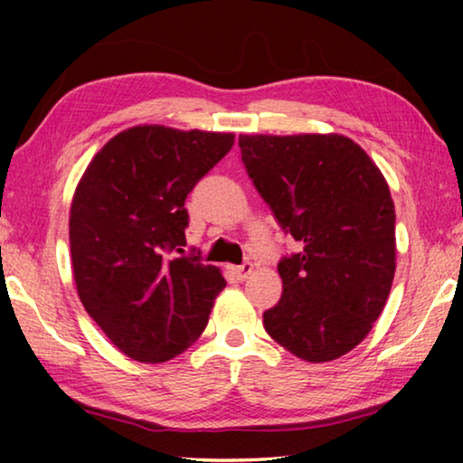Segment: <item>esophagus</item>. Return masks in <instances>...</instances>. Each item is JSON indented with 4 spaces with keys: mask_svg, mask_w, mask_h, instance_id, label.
Listing matches in <instances>:
<instances>
[{
    "mask_svg": "<svg viewBox=\"0 0 463 463\" xmlns=\"http://www.w3.org/2000/svg\"><path fill=\"white\" fill-rule=\"evenodd\" d=\"M232 273H234V276H237V279H239V281L247 279V278L250 276V273H253V263L245 261L242 265H234V268H232Z\"/></svg>",
    "mask_w": 463,
    "mask_h": 463,
    "instance_id": "esophagus-1",
    "label": "esophagus"
}]
</instances>
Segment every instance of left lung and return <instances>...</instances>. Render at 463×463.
<instances>
[{
    "mask_svg": "<svg viewBox=\"0 0 463 463\" xmlns=\"http://www.w3.org/2000/svg\"><path fill=\"white\" fill-rule=\"evenodd\" d=\"M239 146L255 190L302 245L278 263L284 292L263 312L265 331L307 362L341 357L372 331L394 279L386 179L341 135H241Z\"/></svg>",
    "mask_w": 463,
    "mask_h": 463,
    "instance_id": "1",
    "label": "left lung"
}]
</instances>
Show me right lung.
<instances>
[{"label":"right lung","instance_id":"right-lung-1","mask_svg":"<svg viewBox=\"0 0 463 463\" xmlns=\"http://www.w3.org/2000/svg\"><path fill=\"white\" fill-rule=\"evenodd\" d=\"M234 145L232 135L135 127L93 156L71 203L77 294L122 354L159 364L208 325L226 281L184 253L185 198Z\"/></svg>","mask_w":463,"mask_h":463}]
</instances>
